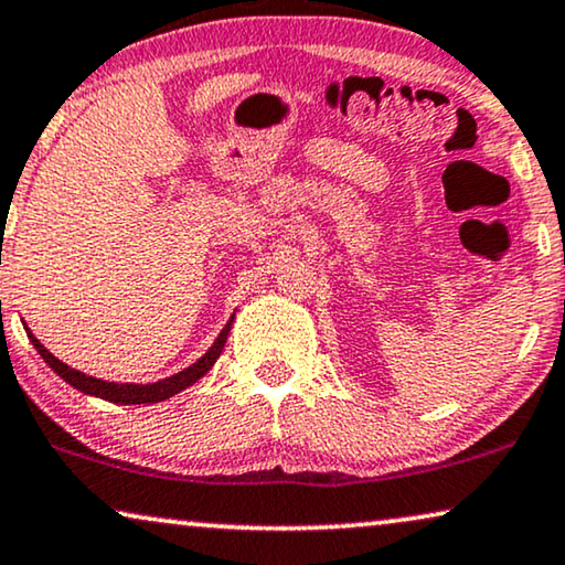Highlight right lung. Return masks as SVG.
Masks as SVG:
<instances>
[{"mask_svg":"<svg viewBox=\"0 0 565 565\" xmlns=\"http://www.w3.org/2000/svg\"><path fill=\"white\" fill-rule=\"evenodd\" d=\"M233 320H235V312L230 315V320L225 322V328L220 330V335L214 338V343L210 345V351H206L202 359H196L192 365H186V369H181L179 373H171V376L166 379H158L153 384H127V381H105V379H97V376H86L84 371H76L71 369L68 363H63L55 359V355L47 351V348L41 343L33 335V330L25 324V332L30 338V343L35 345V351L41 353V359L51 365V369L58 373V376L71 384L74 388H78L82 394H89V396H99V399L105 402H113V404H156V402H166L171 399L173 394L184 392L192 384H196L202 376L210 373V369L214 365V361L220 359L222 348L227 343V335H230V328H233Z\"/></svg>","mask_w":565,"mask_h":565,"instance_id":"obj_1","label":"right lung"}]
</instances>
